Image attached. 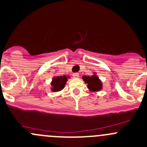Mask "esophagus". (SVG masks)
<instances>
[{"label": "esophagus", "mask_w": 147, "mask_h": 147, "mask_svg": "<svg viewBox=\"0 0 147 147\" xmlns=\"http://www.w3.org/2000/svg\"><path fill=\"white\" fill-rule=\"evenodd\" d=\"M72 76H73L74 78H78L79 77H80V75H79V73L75 72V73H74L73 75H72Z\"/></svg>", "instance_id": "obj_1"}]
</instances>
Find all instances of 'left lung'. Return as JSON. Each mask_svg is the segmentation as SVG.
I'll return each mask as SVG.
<instances>
[{
	"label": "left lung",
	"mask_w": 147,
	"mask_h": 147,
	"mask_svg": "<svg viewBox=\"0 0 147 147\" xmlns=\"http://www.w3.org/2000/svg\"><path fill=\"white\" fill-rule=\"evenodd\" d=\"M82 80L87 84V87L91 92H98L102 89V83L96 73L92 76H83Z\"/></svg>",
	"instance_id": "1"
}]
</instances>
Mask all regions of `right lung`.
Listing matches in <instances>:
<instances>
[{
    "mask_svg": "<svg viewBox=\"0 0 147 147\" xmlns=\"http://www.w3.org/2000/svg\"><path fill=\"white\" fill-rule=\"evenodd\" d=\"M69 78V76L66 77L65 75H63V76L54 77L51 82V86H52L51 90L54 92L61 91L62 89L64 88L66 82H67V79Z\"/></svg>",
    "mask_w": 147,
    "mask_h": 147,
    "instance_id": "right-lung-1",
    "label": "right lung"
}]
</instances>
